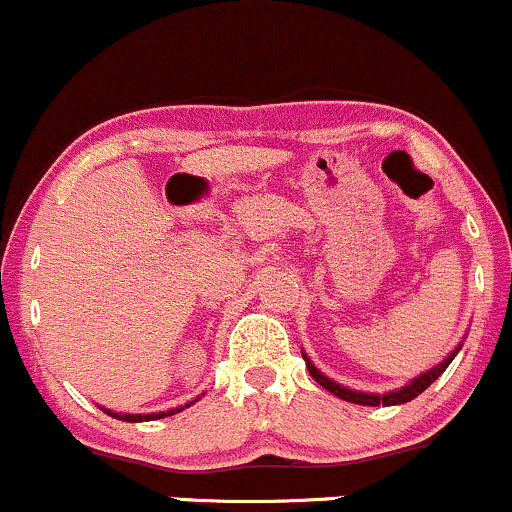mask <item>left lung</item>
I'll use <instances>...</instances> for the list:
<instances>
[{
  "label": "left lung",
  "instance_id": "obj_1",
  "mask_svg": "<svg viewBox=\"0 0 512 512\" xmlns=\"http://www.w3.org/2000/svg\"><path fill=\"white\" fill-rule=\"evenodd\" d=\"M457 352H459V347H457V350L452 352V355H449V357L445 359V362L437 364L435 369H430V372L420 374L418 379H413L411 384L403 386V389H398V391H389V393H384V396H376V393H359V391L345 389V386L335 384V381H330L328 376L320 374L318 369L313 367V364H311V359H308L306 355H303V359H306V369H308V372H311L313 379H316L318 384L323 386L325 391H330V393H335V396H340L342 401L359 403V406H396V403H408V401H413L415 396H420V393H423L425 389H428V386L432 384V381H435L437 376H440V374L445 372V369L449 367V362H452V359H454V355H457Z\"/></svg>",
  "mask_w": 512,
  "mask_h": 512
}]
</instances>
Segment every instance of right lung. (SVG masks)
Masks as SVG:
<instances>
[{
  "instance_id": "1",
  "label": "right lung",
  "mask_w": 512,
  "mask_h": 512,
  "mask_svg": "<svg viewBox=\"0 0 512 512\" xmlns=\"http://www.w3.org/2000/svg\"><path fill=\"white\" fill-rule=\"evenodd\" d=\"M194 403V401H192ZM192 403H187V406H192ZM184 406V408H187ZM184 408H172V411L167 413H148V415H131V413H114V411H106L111 415V418H119V420H126V423H143V420H157V418H167V415H174L179 411H184Z\"/></svg>"
}]
</instances>
